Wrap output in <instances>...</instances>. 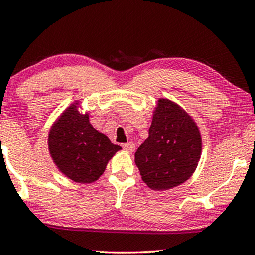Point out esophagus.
<instances>
[{
    "label": "esophagus",
    "mask_w": 255,
    "mask_h": 255,
    "mask_svg": "<svg viewBox=\"0 0 255 255\" xmlns=\"http://www.w3.org/2000/svg\"><path fill=\"white\" fill-rule=\"evenodd\" d=\"M122 147H124V149H126L127 151H134L135 149V144L133 142H127V143H124L122 144Z\"/></svg>",
    "instance_id": "esophagus-1"
}]
</instances>
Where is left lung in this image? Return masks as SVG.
Returning a JSON list of instances; mask_svg holds the SVG:
<instances>
[{"mask_svg": "<svg viewBox=\"0 0 255 255\" xmlns=\"http://www.w3.org/2000/svg\"><path fill=\"white\" fill-rule=\"evenodd\" d=\"M201 151V134L191 115L172 100H157L149 136L135 153L143 182L154 191L181 185L195 172Z\"/></svg>", "mask_w": 255, "mask_h": 255, "instance_id": "left-lung-1", "label": "left lung"}]
</instances>
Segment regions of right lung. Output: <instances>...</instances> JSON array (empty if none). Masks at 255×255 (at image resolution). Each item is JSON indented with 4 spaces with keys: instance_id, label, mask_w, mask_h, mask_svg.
I'll return each mask as SVG.
<instances>
[{
    "instance_id": "add662e5",
    "label": "right lung",
    "mask_w": 255,
    "mask_h": 255,
    "mask_svg": "<svg viewBox=\"0 0 255 255\" xmlns=\"http://www.w3.org/2000/svg\"><path fill=\"white\" fill-rule=\"evenodd\" d=\"M79 108L80 102L75 101L56 119L48 134V149L63 175L77 183H92L121 147L96 130L88 113Z\"/></svg>"
}]
</instances>
